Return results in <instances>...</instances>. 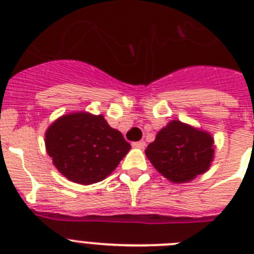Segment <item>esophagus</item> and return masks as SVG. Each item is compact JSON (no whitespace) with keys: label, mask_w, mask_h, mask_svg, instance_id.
I'll list each match as a JSON object with an SVG mask.
<instances>
[{"label":"esophagus","mask_w":254,"mask_h":254,"mask_svg":"<svg viewBox=\"0 0 254 254\" xmlns=\"http://www.w3.org/2000/svg\"><path fill=\"white\" fill-rule=\"evenodd\" d=\"M132 146L137 147V149H143V147H145V142H143V141H137V142H132Z\"/></svg>","instance_id":"1"}]
</instances>
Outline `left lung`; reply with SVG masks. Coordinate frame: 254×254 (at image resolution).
Returning <instances> with one entry per match:
<instances>
[{
  "label": "left lung",
  "instance_id": "left-lung-1",
  "mask_svg": "<svg viewBox=\"0 0 254 254\" xmlns=\"http://www.w3.org/2000/svg\"><path fill=\"white\" fill-rule=\"evenodd\" d=\"M214 152L208 132L176 120L161 128L145 150L155 169L173 183H187L207 172Z\"/></svg>",
  "mask_w": 254,
  "mask_h": 254
}]
</instances>
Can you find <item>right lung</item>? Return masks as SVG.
<instances>
[{
    "label": "right lung",
    "instance_id": "obj_1",
    "mask_svg": "<svg viewBox=\"0 0 254 254\" xmlns=\"http://www.w3.org/2000/svg\"><path fill=\"white\" fill-rule=\"evenodd\" d=\"M46 147L62 176L78 185H93L118 167L131 145L103 116L77 112L49 126Z\"/></svg>",
    "mask_w": 254,
    "mask_h": 254
}]
</instances>
